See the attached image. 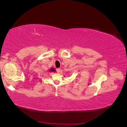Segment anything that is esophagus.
<instances>
[{
  "label": "esophagus",
  "mask_w": 127,
  "mask_h": 127,
  "mask_svg": "<svg viewBox=\"0 0 127 127\" xmlns=\"http://www.w3.org/2000/svg\"><path fill=\"white\" fill-rule=\"evenodd\" d=\"M56 71H57V72L58 73H59V72H60V69L59 68H57Z\"/></svg>",
  "instance_id": "1"
}]
</instances>
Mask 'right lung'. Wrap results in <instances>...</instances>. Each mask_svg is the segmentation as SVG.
<instances>
[{
    "mask_svg": "<svg viewBox=\"0 0 127 127\" xmlns=\"http://www.w3.org/2000/svg\"><path fill=\"white\" fill-rule=\"evenodd\" d=\"M56 71V70L54 68H51L50 71Z\"/></svg>",
    "mask_w": 127,
    "mask_h": 127,
    "instance_id": "add662e5",
    "label": "right lung"
}]
</instances>
